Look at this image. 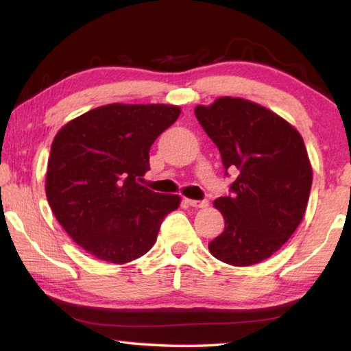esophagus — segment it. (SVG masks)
Instances as JSON below:
<instances>
[{
	"label": "esophagus",
	"mask_w": 351,
	"mask_h": 351,
	"mask_svg": "<svg viewBox=\"0 0 351 351\" xmlns=\"http://www.w3.org/2000/svg\"><path fill=\"white\" fill-rule=\"evenodd\" d=\"M186 201H187V204H189V206L195 207V209H201V207H207V206H209V203H207L206 199H204V201H198V199H186Z\"/></svg>",
	"instance_id": "obj_1"
}]
</instances>
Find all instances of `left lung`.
Listing matches in <instances>:
<instances>
[{
    "label": "left lung",
    "instance_id": "1",
    "mask_svg": "<svg viewBox=\"0 0 351 351\" xmlns=\"http://www.w3.org/2000/svg\"><path fill=\"white\" fill-rule=\"evenodd\" d=\"M195 116L224 169L239 175L232 197L213 201L224 230L209 251L228 265H257L289 240L305 215L313 182L305 142L283 117L241 97L198 105Z\"/></svg>",
    "mask_w": 351,
    "mask_h": 351
}]
</instances>
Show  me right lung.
<instances>
[{"mask_svg":"<svg viewBox=\"0 0 351 351\" xmlns=\"http://www.w3.org/2000/svg\"><path fill=\"white\" fill-rule=\"evenodd\" d=\"M181 114L176 105L110 104L63 125L52 141L46 197L57 221L83 251L123 265L153 247L180 195L141 186L148 152Z\"/></svg>","mask_w":351,"mask_h":351,"instance_id":"add662e5","label":"right lung"}]
</instances>
